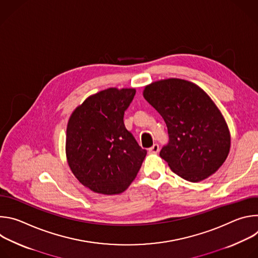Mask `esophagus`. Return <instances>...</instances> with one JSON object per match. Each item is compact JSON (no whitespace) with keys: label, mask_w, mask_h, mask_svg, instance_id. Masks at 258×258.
<instances>
[{"label":"esophagus","mask_w":258,"mask_h":258,"mask_svg":"<svg viewBox=\"0 0 258 258\" xmlns=\"http://www.w3.org/2000/svg\"><path fill=\"white\" fill-rule=\"evenodd\" d=\"M159 151V145L158 144H154L151 148L148 149V152L150 154H154V153H157Z\"/></svg>","instance_id":"obj_1"}]
</instances>
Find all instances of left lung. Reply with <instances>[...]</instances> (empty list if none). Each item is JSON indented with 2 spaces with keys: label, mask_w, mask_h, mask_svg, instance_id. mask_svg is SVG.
<instances>
[{
  "label": "left lung",
  "mask_w": 258,
  "mask_h": 258,
  "mask_svg": "<svg viewBox=\"0 0 258 258\" xmlns=\"http://www.w3.org/2000/svg\"><path fill=\"white\" fill-rule=\"evenodd\" d=\"M144 98L164 119L168 143L160 157L189 181L213 174L228 157L230 133L209 96L190 82L169 79L147 86Z\"/></svg>",
  "instance_id": "8db88e82"
}]
</instances>
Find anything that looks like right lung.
<instances>
[{"label": "right lung", "mask_w": 258, "mask_h": 258, "mask_svg": "<svg viewBox=\"0 0 258 258\" xmlns=\"http://www.w3.org/2000/svg\"><path fill=\"white\" fill-rule=\"evenodd\" d=\"M135 89H108L89 97L71 114L66 155L71 171L93 192L115 195L137 176L147 151L123 122Z\"/></svg>", "instance_id": "right-lung-1"}]
</instances>
